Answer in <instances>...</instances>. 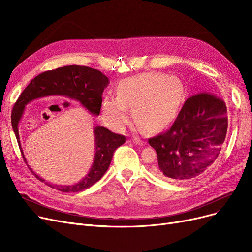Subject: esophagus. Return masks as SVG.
Segmentation results:
<instances>
[{"mask_svg":"<svg viewBox=\"0 0 252 252\" xmlns=\"http://www.w3.org/2000/svg\"><path fill=\"white\" fill-rule=\"evenodd\" d=\"M133 143L138 144V145H143V144H144V142H143L139 137H134V138H133Z\"/></svg>","mask_w":252,"mask_h":252,"instance_id":"esophagus-1","label":"esophagus"}]
</instances>
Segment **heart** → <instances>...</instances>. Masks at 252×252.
<instances>
[{
    "instance_id": "1",
    "label": "heart",
    "mask_w": 252,
    "mask_h": 252,
    "mask_svg": "<svg viewBox=\"0 0 252 252\" xmlns=\"http://www.w3.org/2000/svg\"><path fill=\"white\" fill-rule=\"evenodd\" d=\"M186 101V88L176 75L145 72L123 79L117 95H106L102 102L104 122L122 130L131 118L149 133H157L174 123Z\"/></svg>"
}]
</instances>
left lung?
<instances>
[{"label": "left lung", "mask_w": 252, "mask_h": 252, "mask_svg": "<svg viewBox=\"0 0 252 252\" xmlns=\"http://www.w3.org/2000/svg\"><path fill=\"white\" fill-rule=\"evenodd\" d=\"M227 129L223 100L210 93L191 96L171 127L148 140L157 153L155 174L179 183L201 177L217 161Z\"/></svg>", "instance_id": "1"}]
</instances>
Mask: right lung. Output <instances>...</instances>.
<instances>
[{
  "instance_id": "1",
  "label": "right lung",
  "mask_w": 252,
  "mask_h": 252,
  "mask_svg": "<svg viewBox=\"0 0 252 252\" xmlns=\"http://www.w3.org/2000/svg\"><path fill=\"white\" fill-rule=\"evenodd\" d=\"M109 79L101 71L88 67V66L69 65L54 70L45 71L35 76L26 87L17 99L12 110V127L14 130L17 142L20 146L18 134V124L23 114L25 105L31 101L47 96H65L74 99L87 108L92 114L99 115L102 106V95L104 89L108 86ZM96 152L93 165L88 175L71 186H59L46 183L48 186L55 188L61 192H79L90 188L98 182L108 169L114 151L126 142V137L114 134L104 126H97L94 128ZM23 159L26 162L23 151ZM28 164V162H26ZM30 167V165H28ZM31 168V167H30ZM32 173L39 181L45 182L41 177Z\"/></svg>"
}]
</instances>
